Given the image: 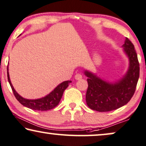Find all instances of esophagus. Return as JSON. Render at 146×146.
Listing matches in <instances>:
<instances>
[{"label":"esophagus","mask_w":146,"mask_h":146,"mask_svg":"<svg viewBox=\"0 0 146 146\" xmlns=\"http://www.w3.org/2000/svg\"><path fill=\"white\" fill-rule=\"evenodd\" d=\"M75 78L76 80H80V79H82V75L80 74V73H77L75 75Z\"/></svg>","instance_id":"esophagus-1"}]
</instances>
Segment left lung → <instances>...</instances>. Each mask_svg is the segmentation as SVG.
<instances>
[{
	"instance_id": "left-lung-1",
	"label": "left lung",
	"mask_w": 146,
	"mask_h": 146,
	"mask_svg": "<svg viewBox=\"0 0 146 146\" xmlns=\"http://www.w3.org/2000/svg\"><path fill=\"white\" fill-rule=\"evenodd\" d=\"M122 47L129 59V65L127 73L119 81L109 83L90 71H84L88 77L86 103L91 110L100 112L117 110L127 104L135 93L139 77L137 55L133 43L127 38Z\"/></svg>"
}]
</instances>
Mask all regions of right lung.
Masks as SVG:
<instances>
[{
	"mask_svg": "<svg viewBox=\"0 0 146 146\" xmlns=\"http://www.w3.org/2000/svg\"><path fill=\"white\" fill-rule=\"evenodd\" d=\"M7 77L8 81L11 85L13 93L19 103L29 109L37 111H47L55 108L59 104L64 91L69 86V83H71V81H65L62 82L59 85H57L53 89V91H52L49 94L44 96V98L36 99V100H27L21 97L13 87L9 77V67H7Z\"/></svg>",
	"mask_w": 146,
	"mask_h": 146,
	"instance_id": "add662e5",
	"label": "right lung"
}]
</instances>
